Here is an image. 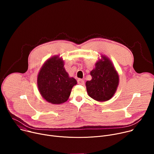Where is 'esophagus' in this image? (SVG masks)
<instances>
[{"label":"esophagus","mask_w":154,"mask_h":154,"mask_svg":"<svg viewBox=\"0 0 154 154\" xmlns=\"http://www.w3.org/2000/svg\"><path fill=\"white\" fill-rule=\"evenodd\" d=\"M77 83H78V84H79V85H84V83H85V82H84V80H83V79H78V80H77Z\"/></svg>","instance_id":"esophagus-1"}]
</instances>
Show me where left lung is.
<instances>
[{"label": "left lung", "mask_w": 154, "mask_h": 154, "mask_svg": "<svg viewBox=\"0 0 154 154\" xmlns=\"http://www.w3.org/2000/svg\"><path fill=\"white\" fill-rule=\"evenodd\" d=\"M90 72L92 79L86 82L88 94L99 102L110 99L116 91L119 85V75L112 62L102 55Z\"/></svg>", "instance_id": "obj_1"}]
</instances>
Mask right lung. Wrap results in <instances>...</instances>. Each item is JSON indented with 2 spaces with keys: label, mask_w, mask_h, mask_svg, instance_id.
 <instances>
[{
  "label": "right lung",
  "mask_w": 154,
  "mask_h": 154,
  "mask_svg": "<svg viewBox=\"0 0 154 154\" xmlns=\"http://www.w3.org/2000/svg\"><path fill=\"white\" fill-rule=\"evenodd\" d=\"M64 61L59 56L48 59L41 67L37 79L39 93L46 101L61 104L69 99L76 80L70 77L64 68Z\"/></svg>",
  "instance_id": "right-lung-1"
}]
</instances>
